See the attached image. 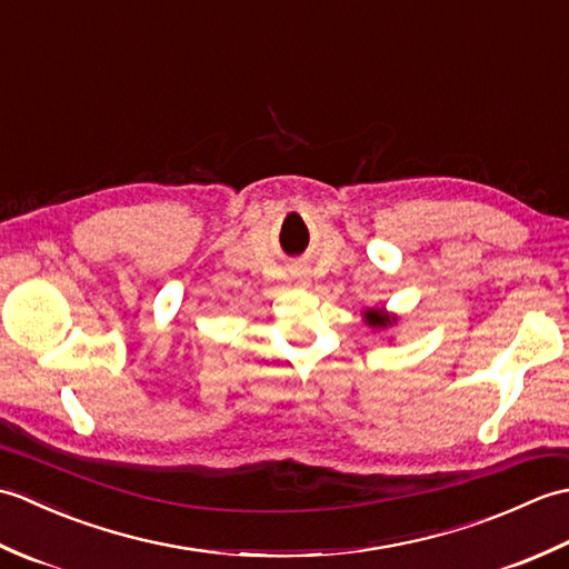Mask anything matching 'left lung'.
Listing matches in <instances>:
<instances>
[{
  "mask_svg": "<svg viewBox=\"0 0 569 569\" xmlns=\"http://www.w3.org/2000/svg\"><path fill=\"white\" fill-rule=\"evenodd\" d=\"M365 322L369 325L371 330H386V328H391V325L398 322V316H391V312H386L381 308H367L365 310Z\"/></svg>",
  "mask_w": 569,
  "mask_h": 569,
  "instance_id": "left-lung-1",
  "label": "left lung"
}]
</instances>
